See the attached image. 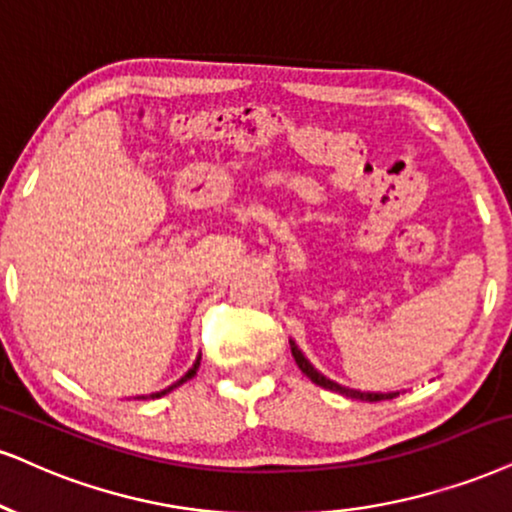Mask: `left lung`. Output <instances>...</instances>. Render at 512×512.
Wrapping results in <instances>:
<instances>
[{
  "label": "left lung",
  "instance_id": "8db88e82",
  "mask_svg": "<svg viewBox=\"0 0 512 512\" xmlns=\"http://www.w3.org/2000/svg\"><path fill=\"white\" fill-rule=\"evenodd\" d=\"M289 346H292V356H294V361H296V365H299V370L304 372V375L308 377V380H311L313 384H318V387H323V389H330V391H337V394H342V396H349V399H356V401H384V399H394V396H399V391H361V389H349V387H344V384H339V382H334V380H330V377H325L323 372H320L318 368H313V363L308 361V358L304 356V351L299 349V346H296V342L294 339H289Z\"/></svg>",
  "mask_w": 512,
  "mask_h": 512
}]
</instances>
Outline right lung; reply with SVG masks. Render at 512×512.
Returning <instances> with one entry per match:
<instances>
[{
    "instance_id": "1",
    "label": "right lung",
    "mask_w": 512,
    "mask_h": 512,
    "mask_svg": "<svg viewBox=\"0 0 512 512\" xmlns=\"http://www.w3.org/2000/svg\"><path fill=\"white\" fill-rule=\"evenodd\" d=\"M199 363H201V353H199V356H197V361H194V365H192V368H189V370L185 372V375H182V377H180V380H178V382H173V384H170V387H166V389H161V391H154V394H149V396H137V399H161V396H166V394H168V391H173L175 387H180V384H185L187 380H192V377H194V375H197V370H199Z\"/></svg>"
}]
</instances>
